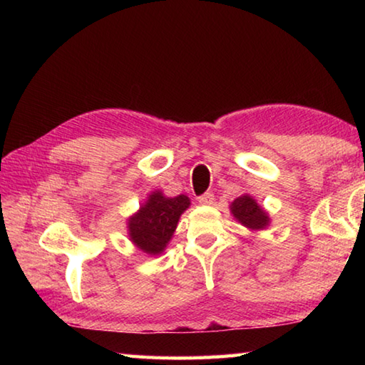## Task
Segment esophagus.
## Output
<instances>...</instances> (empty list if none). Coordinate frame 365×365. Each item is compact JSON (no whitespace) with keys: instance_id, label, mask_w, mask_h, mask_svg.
I'll return each mask as SVG.
<instances>
[{"instance_id":"1","label":"esophagus","mask_w":365,"mask_h":365,"mask_svg":"<svg viewBox=\"0 0 365 365\" xmlns=\"http://www.w3.org/2000/svg\"><path fill=\"white\" fill-rule=\"evenodd\" d=\"M197 201H200V205L202 206H212L214 205V195L212 193H205L197 197Z\"/></svg>"}]
</instances>
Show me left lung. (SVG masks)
<instances>
[{"instance_id":"8db88e82","label":"left lung","mask_w":365,"mask_h":365,"mask_svg":"<svg viewBox=\"0 0 365 365\" xmlns=\"http://www.w3.org/2000/svg\"><path fill=\"white\" fill-rule=\"evenodd\" d=\"M230 212L238 224L250 232H261L270 225V215L251 195L245 193L232 201Z\"/></svg>"}]
</instances>
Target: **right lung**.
<instances>
[{
  "mask_svg": "<svg viewBox=\"0 0 365 365\" xmlns=\"http://www.w3.org/2000/svg\"><path fill=\"white\" fill-rule=\"evenodd\" d=\"M190 205L187 195L169 197L160 190L151 191L138 211L127 219L128 240L148 256L163 255Z\"/></svg>",
  "mask_w": 365,
  "mask_h": 365,
  "instance_id": "right-lung-1",
  "label": "right lung"
}]
</instances>
